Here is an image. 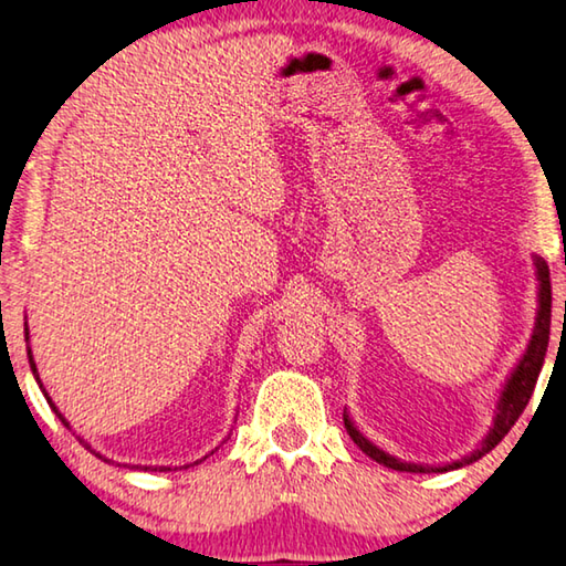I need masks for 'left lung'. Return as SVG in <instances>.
<instances>
[{
    "label": "left lung",
    "mask_w": 566,
    "mask_h": 566,
    "mask_svg": "<svg viewBox=\"0 0 566 566\" xmlns=\"http://www.w3.org/2000/svg\"><path fill=\"white\" fill-rule=\"evenodd\" d=\"M534 275H536V316H534L530 344H526L522 358L516 360L514 368L509 370L506 381L502 384V388H499L492 426H489L484 439L476 443V449L457 461H449V464H416V461L398 459V457H394V453H388L381 447H376V443L358 429L356 421L350 419V413L344 411V423H346L348 437L354 439L356 447L364 451L366 457H370L374 461H378V464H384L388 469L409 471V474H443V471H453V469H461L467 464H474V461L486 457V453L506 437L509 429H512L518 416H522V411L526 409V403H530L534 386H536V378H539V374H542L546 346H549L552 281H549V265H546L542 255H534ZM564 311H566V305H564Z\"/></svg>",
    "instance_id": "1"
}]
</instances>
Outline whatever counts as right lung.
<instances>
[{"label":"right lung","mask_w":566,"mask_h":566,"mask_svg":"<svg viewBox=\"0 0 566 566\" xmlns=\"http://www.w3.org/2000/svg\"><path fill=\"white\" fill-rule=\"evenodd\" d=\"M24 340H27V358H30V368H32V374H34V381H36V386H40V391L44 394V398H48V403H50V409L54 411V416H57V419L64 423V426H67V429H72V426H70V421L67 419H64V416H62V411L57 409V406H54V401H52V398H50V394L48 391H44V386H42V378H40V374H36V364H34V358H32V348H30V328H27V323H24ZM228 437H230V433H228ZM80 439V443H82V447H85V449H90L92 453H95V457L97 459H102V461H107V464H109V459H105V457H102V453L99 451H95V449H92L90 447V443L85 441V439H82V437H77ZM212 453V451H210ZM210 453H206V457H202V459H208L210 457ZM202 459H198V461H190V464H182V467H143V464H125L127 469H140V471H175V469H190V467H196V464H200V461Z\"/></svg>","instance_id":"1"}]
</instances>
